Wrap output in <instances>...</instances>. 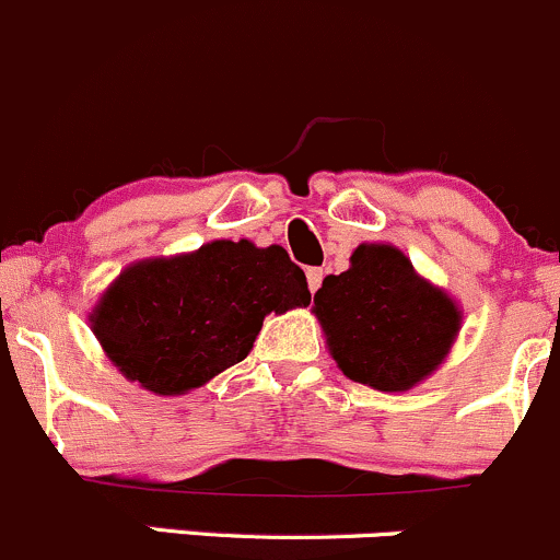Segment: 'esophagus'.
I'll list each match as a JSON object with an SVG mask.
<instances>
[{
    "instance_id": "esophagus-1",
    "label": "esophagus",
    "mask_w": 560,
    "mask_h": 560,
    "mask_svg": "<svg viewBox=\"0 0 560 560\" xmlns=\"http://www.w3.org/2000/svg\"><path fill=\"white\" fill-rule=\"evenodd\" d=\"M320 282H323V269H307V285H310V291H318L320 288Z\"/></svg>"
}]
</instances>
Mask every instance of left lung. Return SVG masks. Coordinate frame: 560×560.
Masks as SVG:
<instances>
[{"instance_id": "left-lung-1", "label": "left lung", "mask_w": 560, "mask_h": 560, "mask_svg": "<svg viewBox=\"0 0 560 560\" xmlns=\"http://www.w3.org/2000/svg\"><path fill=\"white\" fill-rule=\"evenodd\" d=\"M315 315L339 369L377 390H407L429 377L460 326L453 299L390 245L355 247L348 272L323 280Z\"/></svg>"}]
</instances>
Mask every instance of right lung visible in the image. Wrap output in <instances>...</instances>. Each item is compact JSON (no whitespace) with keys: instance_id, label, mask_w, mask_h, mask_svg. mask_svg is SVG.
<instances>
[{"instance_id":"obj_1","label":"right lung","mask_w":560,"mask_h":560,"mask_svg":"<svg viewBox=\"0 0 560 560\" xmlns=\"http://www.w3.org/2000/svg\"><path fill=\"white\" fill-rule=\"evenodd\" d=\"M302 304L307 278L280 245L218 240L126 269L96 304L91 328L126 377L175 396L240 364L264 315Z\"/></svg>"}]
</instances>
